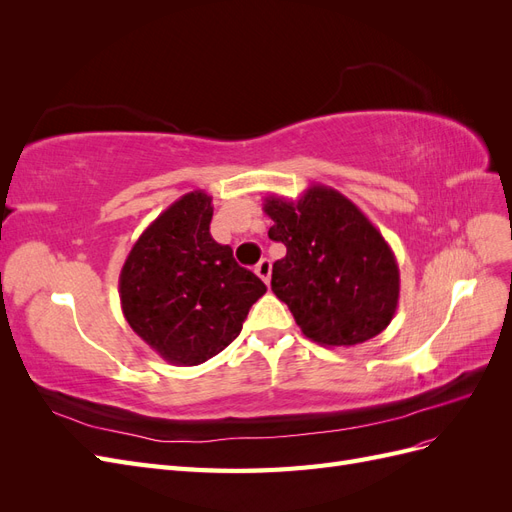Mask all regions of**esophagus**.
Instances as JSON below:
<instances>
[{"mask_svg": "<svg viewBox=\"0 0 512 512\" xmlns=\"http://www.w3.org/2000/svg\"><path fill=\"white\" fill-rule=\"evenodd\" d=\"M256 275L260 277L262 282L269 284V280H271V260L269 258H262L258 262V265H256Z\"/></svg>", "mask_w": 512, "mask_h": 512, "instance_id": "obj_1", "label": "esophagus"}]
</instances>
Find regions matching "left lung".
<instances>
[{
	"label": "left lung",
	"instance_id": "left-lung-1",
	"mask_svg": "<svg viewBox=\"0 0 512 512\" xmlns=\"http://www.w3.org/2000/svg\"><path fill=\"white\" fill-rule=\"evenodd\" d=\"M269 239L286 245L271 290L303 335L320 346H356L389 327L399 303L391 245L350 198L314 183L297 198L267 196Z\"/></svg>",
	"mask_w": 512,
	"mask_h": 512
}]
</instances>
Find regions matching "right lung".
Returning a JSON list of instances; mask_svg holds the SVG:
<instances>
[{
  "label": "right lung",
  "mask_w": 512,
  "mask_h": 512,
  "mask_svg": "<svg viewBox=\"0 0 512 512\" xmlns=\"http://www.w3.org/2000/svg\"><path fill=\"white\" fill-rule=\"evenodd\" d=\"M211 200L205 190L175 200L136 239L119 273L121 312L132 331L183 367L220 354L267 292L228 245L213 241Z\"/></svg>",
  "instance_id": "add662e5"
}]
</instances>
